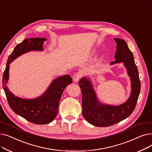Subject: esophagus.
<instances>
[{"label":"esophagus","mask_w":152,"mask_h":152,"mask_svg":"<svg viewBox=\"0 0 152 152\" xmlns=\"http://www.w3.org/2000/svg\"><path fill=\"white\" fill-rule=\"evenodd\" d=\"M81 77H82V74L81 73H79V72H78V73H76L73 76V79L75 82H78L79 81V79L81 78Z\"/></svg>","instance_id":"34e87169"}]
</instances>
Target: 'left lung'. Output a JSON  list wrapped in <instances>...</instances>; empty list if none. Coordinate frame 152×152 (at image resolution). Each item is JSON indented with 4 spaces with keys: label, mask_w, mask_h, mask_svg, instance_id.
Masks as SVG:
<instances>
[{
    "label": "left lung",
    "mask_w": 152,
    "mask_h": 152,
    "mask_svg": "<svg viewBox=\"0 0 152 152\" xmlns=\"http://www.w3.org/2000/svg\"><path fill=\"white\" fill-rule=\"evenodd\" d=\"M116 42L115 60L111 63L123 62L131 77L132 91L129 99L119 106L102 105L98 102L92 85L88 79L79 81L82 93L83 116L90 124L97 127H108L120 122L133 112L140 91V81L133 54L123 39L115 38Z\"/></svg>",
    "instance_id": "obj_1"
}]
</instances>
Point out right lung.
Wrapping results in <instances>:
<instances>
[{"label": "right lung", "instance_id": "obj_1", "mask_svg": "<svg viewBox=\"0 0 152 152\" xmlns=\"http://www.w3.org/2000/svg\"><path fill=\"white\" fill-rule=\"evenodd\" d=\"M44 41H46V39L28 38L16 46L8 58L2 77L3 89L10 107L15 113L36 124L50 123L57 116L61 95L66 87L72 83L71 77L68 75L55 79L42 96L33 100L15 96L9 90L7 83L11 62L24 53L43 50Z\"/></svg>", "mask_w": 152, "mask_h": 152}]
</instances>
